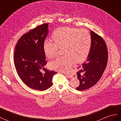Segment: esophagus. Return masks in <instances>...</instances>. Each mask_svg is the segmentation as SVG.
Listing matches in <instances>:
<instances>
[{
	"label": "esophagus",
	"mask_w": 121,
	"mask_h": 121,
	"mask_svg": "<svg viewBox=\"0 0 121 121\" xmlns=\"http://www.w3.org/2000/svg\"><path fill=\"white\" fill-rule=\"evenodd\" d=\"M62 73H63L64 74H66L67 76H68V77H70V78H71V75H70V74H68V73H65V72H62Z\"/></svg>",
	"instance_id": "esophagus-1"
}]
</instances>
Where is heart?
<instances>
[{"instance_id": "heart-1", "label": "heart", "mask_w": 121, "mask_h": 121, "mask_svg": "<svg viewBox=\"0 0 121 121\" xmlns=\"http://www.w3.org/2000/svg\"><path fill=\"white\" fill-rule=\"evenodd\" d=\"M52 38L55 43L46 40L43 50L49 59L56 57L59 49H63V56L57 58L49 63L50 68L66 71L74 63H81L88 57L92 44V37L87 30L64 27L54 31Z\"/></svg>"}]
</instances>
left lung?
<instances>
[{
  "label": "left lung",
  "instance_id": "8db88e82",
  "mask_svg": "<svg viewBox=\"0 0 121 121\" xmlns=\"http://www.w3.org/2000/svg\"><path fill=\"white\" fill-rule=\"evenodd\" d=\"M92 44L88 59L82 66L78 68L80 85L76 88L84 91L94 86L99 81L106 67L108 52L103 38L93 31H91Z\"/></svg>",
  "mask_w": 121,
  "mask_h": 121
}]
</instances>
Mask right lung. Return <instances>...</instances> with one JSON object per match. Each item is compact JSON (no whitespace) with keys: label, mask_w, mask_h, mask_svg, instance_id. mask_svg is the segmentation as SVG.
Returning a JSON list of instances; mask_svg holds the SVG:
<instances>
[{"label":"right lung","mask_w":121,"mask_h":121,"mask_svg":"<svg viewBox=\"0 0 121 121\" xmlns=\"http://www.w3.org/2000/svg\"><path fill=\"white\" fill-rule=\"evenodd\" d=\"M48 31V23H44L23 34L16 44L13 55L20 78L29 88L39 91L46 90L52 86L53 75L56 73L44 67L47 61L43 44Z\"/></svg>","instance_id":"1"}]
</instances>
